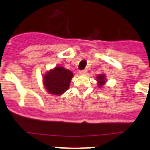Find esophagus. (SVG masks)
I'll list each match as a JSON object with an SVG mask.
<instances>
[{
  "instance_id": "34e87169",
  "label": "esophagus",
  "mask_w": 150,
  "mask_h": 150,
  "mask_svg": "<svg viewBox=\"0 0 150 150\" xmlns=\"http://www.w3.org/2000/svg\"><path fill=\"white\" fill-rule=\"evenodd\" d=\"M86 73H87L86 70H82V71H79V74H80V75H84V74H86Z\"/></svg>"
}]
</instances>
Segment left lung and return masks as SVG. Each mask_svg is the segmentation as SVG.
I'll return each mask as SVG.
<instances>
[{
	"label": "left lung",
	"instance_id": "left-lung-1",
	"mask_svg": "<svg viewBox=\"0 0 150 150\" xmlns=\"http://www.w3.org/2000/svg\"><path fill=\"white\" fill-rule=\"evenodd\" d=\"M98 81L99 82V86H101L105 83V77H104V74H100L98 76Z\"/></svg>",
	"mask_w": 150,
	"mask_h": 150
}]
</instances>
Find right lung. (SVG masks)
Here are the masks:
<instances>
[{"label": "right lung", "instance_id": "add662e5", "mask_svg": "<svg viewBox=\"0 0 150 150\" xmlns=\"http://www.w3.org/2000/svg\"><path fill=\"white\" fill-rule=\"evenodd\" d=\"M73 77V73L62 67H56L46 73L43 79L45 88L52 95H59L67 91Z\"/></svg>", "mask_w": 150, "mask_h": 150}]
</instances>
